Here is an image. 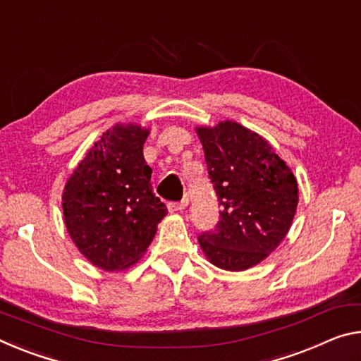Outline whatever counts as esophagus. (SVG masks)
<instances>
[{
  "mask_svg": "<svg viewBox=\"0 0 361 361\" xmlns=\"http://www.w3.org/2000/svg\"><path fill=\"white\" fill-rule=\"evenodd\" d=\"M188 201H190V199H188V196H185L181 199L180 202H169V210L170 212H178V210H183L188 205Z\"/></svg>",
  "mask_w": 361,
  "mask_h": 361,
  "instance_id": "esophagus-1",
  "label": "esophagus"
}]
</instances>
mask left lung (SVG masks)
Wrapping results in <instances>:
<instances>
[{"instance_id": "left-lung-1", "label": "left lung", "mask_w": 361, "mask_h": 361, "mask_svg": "<svg viewBox=\"0 0 361 361\" xmlns=\"http://www.w3.org/2000/svg\"><path fill=\"white\" fill-rule=\"evenodd\" d=\"M209 180L219 199L220 220L199 234L207 259L239 271L278 247L293 223L297 181L284 160L254 131L236 122L197 128Z\"/></svg>"}]
</instances>
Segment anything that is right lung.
I'll use <instances>...</instances> for the list:
<instances>
[{
	"instance_id": "right-lung-1",
	"label": "right lung",
	"mask_w": 361,
	"mask_h": 361,
	"mask_svg": "<svg viewBox=\"0 0 361 361\" xmlns=\"http://www.w3.org/2000/svg\"><path fill=\"white\" fill-rule=\"evenodd\" d=\"M147 135L138 125L107 130L66 185L67 231L80 252L102 270H123L138 262L167 215L142 156Z\"/></svg>"
}]
</instances>
